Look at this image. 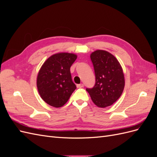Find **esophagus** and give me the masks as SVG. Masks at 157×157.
<instances>
[{
	"label": "esophagus",
	"instance_id": "esophagus-1",
	"mask_svg": "<svg viewBox=\"0 0 157 157\" xmlns=\"http://www.w3.org/2000/svg\"><path fill=\"white\" fill-rule=\"evenodd\" d=\"M77 88H83V87H84V84H78L77 85Z\"/></svg>",
	"mask_w": 157,
	"mask_h": 157
}]
</instances>
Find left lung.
Wrapping results in <instances>:
<instances>
[{"instance_id":"obj_1","label":"left lung","mask_w":157,"mask_h":157,"mask_svg":"<svg viewBox=\"0 0 157 157\" xmlns=\"http://www.w3.org/2000/svg\"><path fill=\"white\" fill-rule=\"evenodd\" d=\"M96 82L86 90L92 100L99 107L111 105L119 98L124 87V77L118 60L109 52L98 50L90 55Z\"/></svg>"}]
</instances>
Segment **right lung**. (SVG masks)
Wrapping results in <instances>:
<instances>
[{
    "label": "right lung",
    "mask_w": 157,
    "mask_h": 157,
    "mask_svg": "<svg viewBox=\"0 0 157 157\" xmlns=\"http://www.w3.org/2000/svg\"><path fill=\"white\" fill-rule=\"evenodd\" d=\"M77 58L73 54L59 53L50 57L42 65L36 85L41 98L48 105L62 107L77 88L70 72Z\"/></svg>",
    "instance_id": "add662e5"
}]
</instances>
